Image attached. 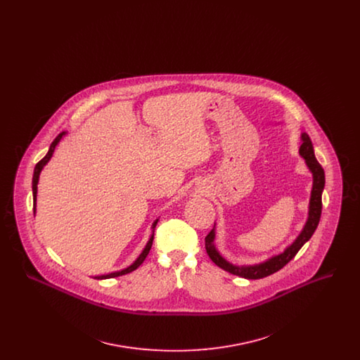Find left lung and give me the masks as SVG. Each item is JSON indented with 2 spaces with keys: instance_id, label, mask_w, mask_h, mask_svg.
Instances as JSON below:
<instances>
[{
  "instance_id": "obj_1",
  "label": "left lung",
  "mask_w": 360,
  "mask_h": 360,
  "mask_svg": "<svg viewBox=\"0 0 360 360\" xmlns=\"http://www.w3.org/2000/svg\"><path fill=\"white\" fill-rule=\"evenodd\" d=\"M300 155H301V158H304L305 165L311 174L313 184H311V191H310V198H309L308 219L305 221V225L302 226V231L298 233V236L283 250V252H279L278 255L267 257L266 260L259 262L255 264L238 266V264L228 262L216 248V244H214L216 223H214L213 229L205 238V248L207 255L213 260V263L216 266H219L220 269H223L231 274L238 275V276L245 278V279H260V278L274 274L276 271H279L283 266H286L291 259L295 257V254L301 250V247L311 238V235L314 233V231L319 225L320 217H321V209H323L321 195H323V190L326 186V174H324L321 165L317 162V159L314 156L311 140L308 136V134H305V132L301 134Z\"/></svg>"
}]
</instances>
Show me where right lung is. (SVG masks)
<instances>
[{
	"label": "right lung",
	"instance_id": "1",
	"mask_svg": "<svg viewBox=\"0 0 360 360\" xmlns=\"http://www.w3.org/2000/svg\"><path fill=\"white\" fill-rule=\"evenodd\" d=\"M68 135V132L66 131H63L62 134H59L58 136L55 137V140L52 141L51 146H50V150H49V153L47 155L34 166V176H32V193H34V213H36V197H37V184H39V176H40V172L41 170L44 169V166L51 160L52 155L55 153V148H56V146L59 144V141L63 139V137ZM159 221V219H156L154 223H153V226H151V229H153V233H151V236H150V239L147 241V244H146V247H144V250L141 251V254L136 257V260L131 264V266H128L127 269H122L120 271H115V273H110V274L106 275H98V276H96V279H109V278H116V276H120V275L128 274V273H132L134 270H136L137 267L144 262V259L147 257L148 255V252H150V250H151V247H153V240H154V231L155 226H156V224Z\"/></svg>",
	"mask_w": 360,
	"mask_h": 360
}]
</instances>
